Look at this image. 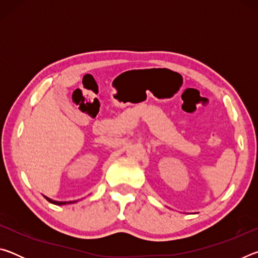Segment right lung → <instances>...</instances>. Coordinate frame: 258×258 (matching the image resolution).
<instances>
[{"instance_id": "1", "label": "right lung", "mask_w": 258, "mask_h": 258, "mask_svg": "<svg viewBox=\"0 0 258 258\" xmlns=\"http://www.w3.org/2000/svg\"><path fill=\"white\" fill-rule=\"evenodd\" d=\"M43 197H44L49 203L58 205V206H62V205H67V204H75V203L78 202V200H73V202H56V200H53V199H51L49 197H46V196H44V195H43Z\"/></svg>"}]
</instances>
